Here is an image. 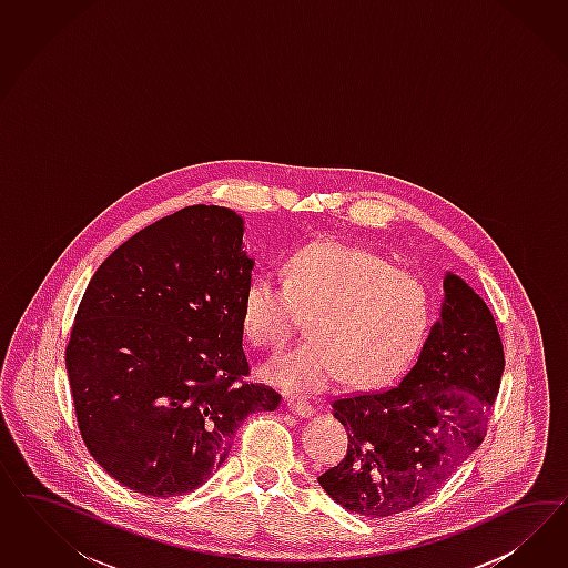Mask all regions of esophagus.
<instances>
[{"label":"esophagus","mask_w":568,"mask_h":568,"mask_svg":"<svg viewBox=\"0 0 568 568\" xmlns=\"http://www.w3.org/2000/svg\"><path fill=\"white\" fill-rule=\"evenodd\" d=\"M287 408H290L293 414L302 416V418H308V416L314 414V406H312L310 402H306V399H297V397L287 399Z\"/></svg>","instance_id":"esophagus-1"}]
</instances>
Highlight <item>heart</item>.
Instances as JSON below:
<instances>
[{"label": "heart", "instance_id": "b5f03b06", "mask_svg": "<svg viewBox=\"0 0 568 568\" xmlns=\"http://www.w3.org/2000/svg\"><path fill=\"white\" fill-rule=\"evenodd\" d=\"M300 314H310L302 344L264 368L290 392H318L345 375L375 387L408 368L429 335L433 297L413 271L361 245L316 241L283 262V285L250 278L241 300V327L258 347L290 339Z\"/></svg>", "mask_w": 568, "mask_h": 568}]
</instances>
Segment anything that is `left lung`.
<instances>
[{
  "label": "left lung",
  "instance_id": "8db88e82",
  "mask_svg": "<svg viewBox=\"0 0 568 568\" xmlns=\"http://www.w3.org/2000/svg\"><path fill=\"white\" fill-rule=\"evenodd\" d=\"M504 347L487 304L460 276L444 278L439 321L396 387L333 402L347 430L339 465L318 477L345 510H410L477 449L499 392Z\"/></svg>",
  "mask_w": 568,
  "mask_h": 568
}]
</instances>
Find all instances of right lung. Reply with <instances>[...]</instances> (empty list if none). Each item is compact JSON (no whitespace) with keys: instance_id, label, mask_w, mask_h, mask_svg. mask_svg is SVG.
<instances>
[{"instance_id":"right-lung-1","label":"right lung","mask_w":568,"mask_h":568,"mask_svg":"<svg viewBox=\"0 0 568 568\" xmlns=\"http://www.w3.org/2000/svg\"><path fill=\"white\" fill-rule=\"evenodd\" d=\"M252 268L240 214L197 204L141 229L91 276L67 373L89 454L124 487L190 494L250 414L276 410L275 389L243 381Z\"/></svg>"}]
</instances>
